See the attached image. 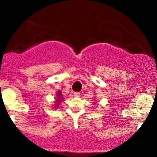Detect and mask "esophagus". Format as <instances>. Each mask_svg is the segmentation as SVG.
Wrapping results in <instances>:
<instances>
[{"label":"esophagus","instance_id":"34e87169","mask_svg":"<svg viewBox=\"0 0 157 157\" xmlns=\"http://www.w3.org/2000/svg\"><path fill=\"white\" fill-rule=\"evenodd\" d=\"M74 96H75V97H79V96H80V93H74Z\"/></svg>","mask_w":157,"mask_h":157}]
</instances>
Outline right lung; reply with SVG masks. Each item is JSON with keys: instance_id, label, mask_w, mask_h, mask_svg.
Returning a JSON list of instances; mask_svg holds the SVG:
<instances>
[{"instance_id": "right-lung-1", "label": "right lung", "mask_w": 157, "mask_h": 157, "mask_svg": "<svg viewBox=\"0 0 157 157\" xmlns=\"http://www.w3.org/2000/svg\"><path fill=\"white\" fill-rule=\"evenodd\" d=\"M56 101H55V107H58L59 106L60 103H61V101L63 100V97H62V93H61V91H58L57 92V94H56Z\"/></svg>"}]
</instances>
